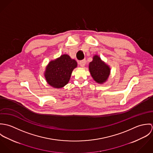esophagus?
<instances>
[{
	"instance_id": "1",
	"label": "esophagus",
	"mask_w": 153,
	"mask_h": 153,
	"mask_svg": "<svg viewBox=\"0 0 153 153\" xmlns=\"http://www.w3.org/2000/svg\"><path fill=\"white\" fill-rule=\"evenodd\" d=\"M79 65L81 66L84 67L86 64V60L85 59H83L82 61H80L79 62Z\"/></svg>"
}]
</instances>
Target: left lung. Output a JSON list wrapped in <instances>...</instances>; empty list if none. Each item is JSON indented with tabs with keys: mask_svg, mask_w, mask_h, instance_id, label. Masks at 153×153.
<instances>
[{
	"mask_svg": "<svg viewBox=\"0 0 153 153\" xmlns=\"http://www.w3.org/2000/svg\"><path fill=\"white\" fill-rule=\"evenodd\" d=\"M89 69L93 79L98 83L104 82L109 76V66L102 61L97 55H95L92 61L89 63Z\"/></svg>",
	"mask_w": 153,
	"mask_h": 153,
	"instance_id": "obj_1",
	"label": "left lung"
}]
</instances>
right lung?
Segmentation results:
<instances>
[{
    "instance_id": "add662e5",
    "label": "right lung",
    "mask_w": 153,
    "mask_h": 153,
    "mask_svg": "<svg viewBox=\"0 0 153 153\" xmlns=\"http://www.w3.org/2000/svg\"><path fill=\"white\" fill-rule=\"evenodd\" d=\"M77 62L68 55H61L55 61H51L46 67L45 77L47 82L53 87L60 88L66 85L73 69Z\"/></svg>"
}]
</instances>
